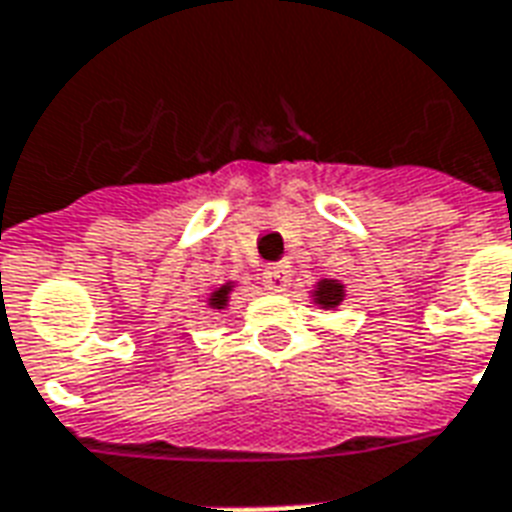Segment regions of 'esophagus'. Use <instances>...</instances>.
<instances>
[{
  "instance_id": "obj_1",
  "label": "esophagus",
  "mask_w": 512,
  "mask_h": 512,
  "mask_svg": "<svg viewBox=\"0 0 512 512\" xmlns=\"http://www.w3.org/2000/svg\"><path fill=\"white\" fill-rule=\"evenodd\" d=\"M263 285H266L268 290H274V293H282V290H287V285H290V271H287L282 263L268 266L266 271H263Z\"/></svg>"
}]
</instances>
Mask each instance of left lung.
I'll list each match as a JSON object with an SVG mask.
<instances>
[{
    "label": "left lung",
    "instance_id": "obj_1",
    "mask_svg": "<svg viewBox=\"0 0 512 512\" xmlns=\"http://www.w3.org/2000/svg\"><path fill=\"white\" fill-rule=\"evenodd\" d=\"M317 301L323 306H336L342 301V285H336V282H323V285L317 287Z\"/></svg>",
    "mask_w": 512,
    "mask_h": 512
}]
</instances>
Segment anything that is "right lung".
Masks as SVG:
<instances>
[{
	"mask_svg": "<svg viewBox=\"0 0 512 512\" xmlns=\"http://www.w3.org/2000/svg\"><path fill=\"white\" fill-rule=\"evenodd\" d=\"M225 301H227V287H222V290H217V293H214V298H211V304H214V306H225Z\"/></svg>",
	"mask_w": 512,
	"mask_h": 512,
	"instance_id": "1",
	"label": "right lung"
}]
</instances>
